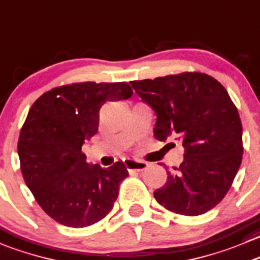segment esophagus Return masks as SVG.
<instances>
[{"label":"esophagus","instance_id":"1","mask_svg":"<svg viewBox=\"0 0 260 260\" xmlns=\"http://www.w3.org/2000/svg\"><path fill=\"white\" fill-rule=\"evenodd\" d=\"M124 166L128 171H137V173H140V171L147 169L148 164L145 162V161L135 160V158H127V160H124Z\"/></svg>","mask_w":260,"mask_h":260}]
</instances>
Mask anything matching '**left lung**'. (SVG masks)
Wrapping results in <instances>:
<instances>
[{"mask_svg":"<svg viewBox=\"0 0 260 260\" xmlns=\"http://www.w3.org/2000/svg\"><path fill=\"white\" fill-rule=\"evenodd\" d=\"M136 94L156 114L158 141L178 137L184 160L153 197L166 210L184 216L203 215L218 205L243 160V127L235 104L212 76L183 72L131 81Z\"/></svg>","mask_w":260,"mask_h":260,"instance_id":"obj_1","label":"left lung"}]
</instances>
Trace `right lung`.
<instances>
[{"instance_id":"right-lung-1","label":"right lung","mask_w":260,"mask_h":260,"mask_svg":"<svg viewBox=\"0 0 260 260\" xmlns=\"http://www.w3.org/2000/svg\"><path fill=\"white\" fill-rule=\"evenodd\" d=\"M132 94L127 82H76L44 92L30 108L17 142L20 169L38 205L60 225L86 228L112 211L127 169L89 165L81 148L98 132L100 108Z\"/></svg>"}]
</instances>
